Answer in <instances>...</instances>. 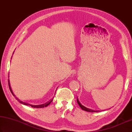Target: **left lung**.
<instances>
[{
    "label": "left lung",
    "instance_id": "1",
    "mask_svg": "<svg viewBox=\"0 0 132 132\" xmlns=\"http://www.w3.org/2000/svg\"><path fill=\"white\" fill-rule=\"evenodd\" d=\"M77 102H78V104H79V105L80 106V107L81 108L82 110H83L86 111H87V112H98L97 111H94V110L89 109V108H86V107H84V105H82L81 104H80V103L79 102V101L78 100V98H77Z\"/></svg>",
    "mask_w": 132,
    "mask_h": 132
}]
</instances>
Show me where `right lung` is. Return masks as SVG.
I'll return each mask as SVG.
<instances>
[{
  "label": "right lung",
  "mask_w": 132,
  "mask_h": 132,
  "mask_svg": "<svg viewBox=\"0 0 132 132\" xmlns=\"http://www.w3.org/2000/svg\"><path fill=\"white\" fill-rule=\"evenodd\" d=\"M9 89H10V91H11V93H12V94H13V95L15 97V95H14V94L13 92V91H12V90H11V87H10V82H9ZM15 98H16V100H17V101H19V102H20V103L22 104H24V105H31V107H33V108H43V107H47V105H48L50 104L51 103V102H52V101H53V99H52V100H51L50 101H48V102L46 103H45V104H43L38 105H33L29 104H28V103H26L22 102V101H21V100H20L19 99H18V98L16 97H15Z\"/></svg>",
  "instance_id": "right-lung-1"
}]
</instances>
